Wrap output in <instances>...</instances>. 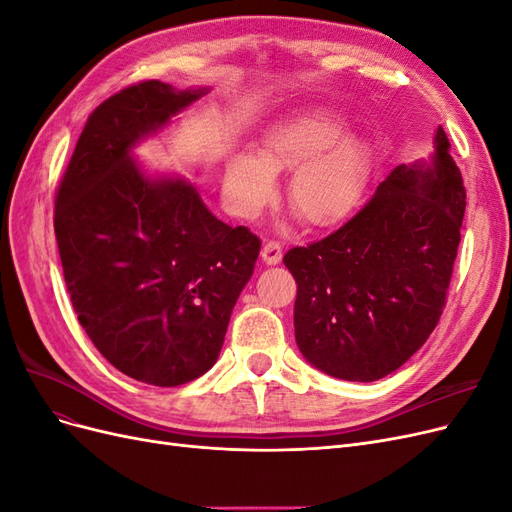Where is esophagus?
Wrapping results in <instances>:
<instances>
[{
  "label": "esophagus",
  "mask_w": 512,
  "mask_h": 512,
  "mask_svg": "<svg viewBox=\"0 0 512 512\" xmlns=\"http://www.w3.org/2000/svg\"><path fill=\"white\" fill-rule=\"evenodd\" d=\"M260 256H262V260L267 262V265H277V262H280L282 256H284V245L280 241L271 239V241H267L265 245H262Z\"/></svg>",
  "instance_id": "obj_1"
}]
</instances>
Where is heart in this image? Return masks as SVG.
I'll return each instance as SVG.
<instances>
[{"label": "heart", "instance_id": "b5f03b06", "mask_svg": "<svg viewBox=\"0 0 512 512\" xmlns=\"http://www.w3.org/2000/svg\"><path fill=\"white\" fill-rule=\"evenodd\" d=\"M344 132L327 111H309L275 123L260 138L258 156H235L224 175V194L241 215H256L275 194V170H298L288 183V205L312 228L344 222L359 207L369 179V147Z\"/></svg>", "mask_w": 512, "mask_h": 512}]
</instances>
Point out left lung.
I'll return each instance as SVG.
<instances>
[{"label":"left lung","instance_id":"1","mask_svg":"<svg viewBox=\"0 0 512 512\" xmlns=\"http://www.w3.org/2000/svg\"><path fill=\"white\" fill-rule=\"evenodd\" d=\"M442 128L433 166H397L329 237L292 247L294 337L324 374L374 382L404 365L440 322L466 190Z\"/></svg>","mask_w":512,"mask_h":512}]
</instances>
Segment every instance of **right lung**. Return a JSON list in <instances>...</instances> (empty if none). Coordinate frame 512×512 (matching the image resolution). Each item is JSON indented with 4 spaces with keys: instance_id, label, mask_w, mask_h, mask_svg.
I'll list each match as a JSON object with an SVG mask.
<instances>
[{
    "instance_id": "add662e5",
    "label": "right lung",
    "mask_w": 512,
    "mask_h": 512,
    "mask_svg": "<svg viewBox=\"0 0 512 512\" xmlns=\"http://www.w3.org/2000/svg\"><path fill=\"white\" fill-rule=\"evenodd\" d=\"M205 94L141 81L89 115L55 196V237L81 327L121 374L179 386L218 361L260 239L185 179H147L130 149Z\"/></svg>"
}]
</instances>
